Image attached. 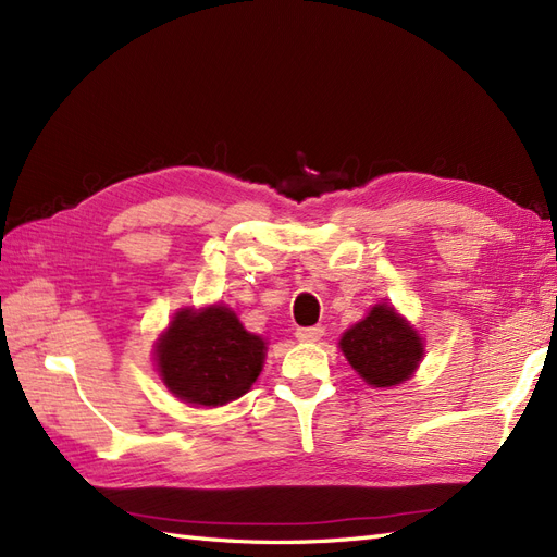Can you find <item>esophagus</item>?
I'll return each instance as SVG.
<instances>
[{"label":"esophagus","mask_w":557,"mask_h":557,"mask_svg":"<svg viewBox=\"0 0 557 557\" xmlns=\"http://www.w3.org/2000/svg\"><path fill=\"white\" fill-rule=\"evenodd\" d=\"M323 334H325L323 327H299L295 332V336H297L299 342H318Z\"/></svg>","instance_id":"obj_1"}]
</instances>
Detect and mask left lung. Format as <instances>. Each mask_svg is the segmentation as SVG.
<instances>
[{
    "label": "left lung",
    "mask_w": 557,
    "mask_h": 557,
    "mask_svg": "<svg viewBox=\"0 0 557 557\" xmlns=\"http://www.w3.org/2000/svg\"><path fill=\"white\" fill-rule=\"evenodd\" d=\"M339 348L360 379L372 387L409 381L423 360V339L391 305H376L344 332Z\"/></svg>",
    "instance_id": "left-lung-1"
}]
</instances>
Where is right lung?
I'll return each instance as SVG.
<instances>
[{
	"label": "right lung",
	"mask_w": 557,
	"mask_h": 557,
	"mask_svg": "<svg viewBox=\"0 0 557 557\" xmlns=\"http://www.w3.org/2000/svg\"><path fill=\"white\" fill-rule=\"evenodd\" d=\"M262 336L250 334L223 305L181 309L156 344L170 393L188 404L223 407L250 391L264 362Z\"/></svg>",
	"instance_id": "right-lung-1"
}]
</instances>
